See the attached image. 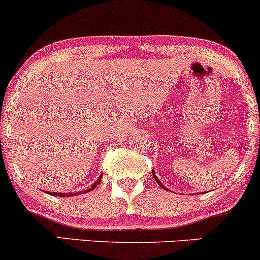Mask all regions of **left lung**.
<instances>
[{"label": "left lung", "mask_w": 260, "mask_h": 260, "mask_svg": "<svg viewBox=\"0 0 260 260\" xmlns=\"http://www.w3.org/2000/svg\"><path fill=\"white\" fill-rule=\"evenodd\" d=\"M152 175H154V179H155V180H156V183H157V184H159V185H160V186H161V188H164V189H165V186H164V185H162V184H161V183H160V181H159V179H157V176H156V175H155V174H154V171H152Z\"/></svg>", "instance_id": "1"}]
</instances>
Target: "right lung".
<instances>
[{"label":"right lung","mask_w":260,"mask_h":260,"mask_svg":"<svg viewBox=\"0 0 260 260\" xmlns=\"http://www.w3.org/2000/svg\"><path fill=\"white\" fill-rule=\"evenodd\" d=\"M100 181H101V176H100V179H98V180L95 181V183H93V185L91 186V188L87 190V191H91V190H93L96 188V186H98V184H100ZM49 194L50 195H53V197H61V198H63V197H75V195L76 194H80V191L79 192H55V191H49Z\"/></svg>","instance_id":"add662e5"}]
</instances>
